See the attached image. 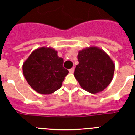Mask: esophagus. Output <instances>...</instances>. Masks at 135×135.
Masks as SVG:
<instances>
[{"label":"esophagus","instance_id":"34e87169","mask_svg":"<svg viewBox=\"0 0 135 135\" xmlns=\"http://www.w3.org/2000/svg\"><path fill=\"white\" fill-rule=\"evenodd\" d=\"M74 71H75L74 68H72V69H71L69 70V71L70 73H73V72H74Z\"/></svg>","mask_w":135,"mask_h":135}]
</instances>
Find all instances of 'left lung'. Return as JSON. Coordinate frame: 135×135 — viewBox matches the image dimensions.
Returning a JSON list of instances; mask_svg holds the SVG:
<instances>
[{
    "label": "left lung",
    "instance_id": "8db88e82",
    "mask_svg": "<svg viewBox=\"0 0 135 135\" xmlns=\"http://www.w3.org/2000/svg\"><path fill=\"white\" fill-rule=\"evenodd\" d=\"M79 64L74 76L84 90L92 94L102 92L113 80L115 64L102 49L90 46L78 52Z\"/></svg>",
    "mask_w": 135,
    "mask_h": 135
}]
</instances>
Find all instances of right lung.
<instances>
[{
	"label": "right lung",
	"instance_id": "right-lung-1",
	"mask_svg": "<svg viewBox=\"0 0 135 135\" xmlns=\"http://www.w3.org/2000/svg\"><path fill=\"white\" fill-rule=\"evenodd\" d=\"M63 58L51 47L35 49L22 65L24 77L30 86L42 95H49L62 85L69 71L63 67Z\"/></svg>",
	"mask_w": 135,
	"mask_h": 135
}]
</instances>
